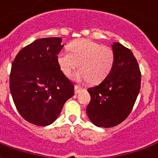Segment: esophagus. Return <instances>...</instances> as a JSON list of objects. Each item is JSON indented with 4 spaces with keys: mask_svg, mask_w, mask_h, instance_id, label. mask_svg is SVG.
Listing matches in <instances>:
<instances>
[{
    "mask_svg": "<svg viewBox=\"0 0 158 158\" xmlns=\"http://www.w3.org/2000/svg\"><path fill=\"white\" fill-rule=\"evenodd\" d=\"M82 89H83L82 87H80V86L79 85H75V87H74V93L77 95V94H79V93L81 92V91H82Z\"/></svg>",
    "mask_w": 158,
    "mask_h": 158,
    "instance_id": "esophagus-1",
    "label": "esophagus"
}]
</instances>
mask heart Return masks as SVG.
I'll return each instance as SVG.
<instances>
[{
	"label": "heart",
	"mask_w": 158,
	"mask_h": 158,
	"mask_svg": "<svg viewBox=\"0 0 158 158\" xmlns=\"http://www.w3.org/2000/svg\"><path fill=\"white\" fill-rule=\"evenodd\" d=\"M69 53L60 52L56 56L59 68L66 76H70L79 67L74 78L98 84L106 79L113 69L114 52L112 49L89 40H73L68 45Z\"/></svg>",
	"instance_id": "b5f03b06"
}]
</instances>
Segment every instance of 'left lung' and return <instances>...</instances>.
<instances>
[{
	"label": "left lung",
	"instance_id": "obj_1",
	"mask_svg": "<svg viewBox=\"0 0 158 158\" xmlns=\"http://www.w3.org/2000/svg\"><path fill=\"white\" fill-rule=\"evenodd\" d=\"M112 71L100 84L88 89L90 102L86 108L89 120L97 127L111 128L124 121L140 89L139 64L129 49L114 42Z\"/></svg>",
	"mask_w": 158,
	"mask_h": 158
}]
</instances>
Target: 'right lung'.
Masks as SVG:
<instances>
[{
  "label": "right lung",
  "instance_id": "obj_1",
  "mask_svg": "<svg viewBox=\"0 0 158 158\" xmlns=\"http://www.w3.org/2000/svg\"><path fill=\"white\" fill-rule=\"evenodd\" d=\"M59 37L36 40L16 56L10 73V91L17 109L26 121L50 125L74 85L59 68L56 56L63 47Z\"/></svg>",
  "mask_w": 158,
  "mask_h": 158
}]
</instances>
